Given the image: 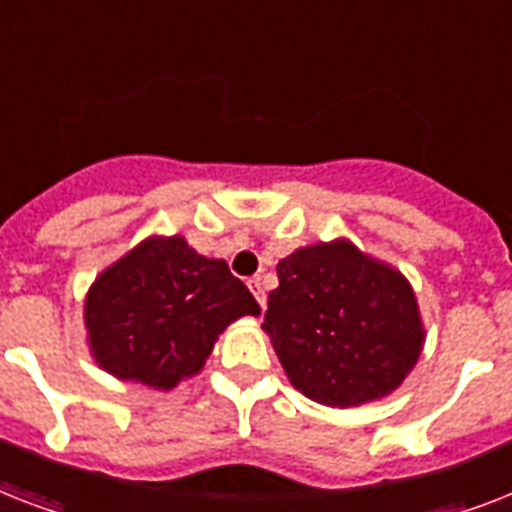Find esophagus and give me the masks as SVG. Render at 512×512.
Wrapping results in <instances>:
<instances>
[{"mask_svg":"<svg viewBox=\"0 0 512 512\" xmlns=\"http://www.w3.org/2000/svg\"><path fill=\"white\" fill-rule=\"evenodd\" d=\"M249 289H252V295L257 297V303H260V308H263V311H265V305H268V300H265L263 279H260V276H255V279H249Z\"/></svg>","mask_w":512,"mask_h":512,"instance_id":"esophagus-1","label":"esophagus"}]
</instances>
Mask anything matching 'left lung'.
Listing matches in <instances>:
<instances>
[{
    "label": "left lung",
    "instance_id": "1",
    "mask_svg": "<svg viewBox=\"0 0 512 512\" xmlns=\"http://www.w3.org/2000/svg\"><path fill=\"white\" fill-rule=\"evenodd\" d=\"M276 273L263 329L305 396L348 409L388 396L412 372L425 329L396 268L340 239L297 249Z\"/></svg>",
    "mask_w": 512,
    "mask_h": 512
}]
</instances>
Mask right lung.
I'll list each match as a JSON object with an SVG mask.
<instances>
[{"instance_id":"add662e5","label":"right lung","mask_w":512,"mask_h":512,"mask_svg":"<svg viewBox=\"0 0 512 512\" xmlns=\"http://www.w3.org/2000/svg\"><path fill=\"white\" fill-rule=\"evenodd\" d=\"M260 305L225 260L183 236L148 239L100 273L84 300L92 356L119 380L170 390L201 372L217 335Z\"/></svg>"}]
</instances>
